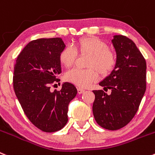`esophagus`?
Segmentation results:
<instances>
[{
	"label": "esophagus",
	"mask_w": 155,
	"mask_h": 155,
	"mask_svg": "<svg viewBox=\"0 0 155 155\" xmlns=\"http://www.w3.org/2000/svg\"><path fill=\"white\" fill-rule=\"evenodd\" d=\"M77 91H78V93H79V94H82V92H85L84 89H82V88H78Z\"/></svg>",
	"instance_id": "1"
}]
</instances>
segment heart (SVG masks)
<instances>
[{
  "label": "heart",
  "mask_w": 155,
  "mask_h": 155,
  "mask_svg": "<svg viewBox=\"0 0 155 155\" xmlns=\"http://www.w3.org/2000/svg\"><path fill=\"white\" fill-rule=\"evenodd\" d=\"M78 54L89 55L86 63V67L89 69H71L66 73L65 79L79 87H89L99 79V73L102 76H107L116 66V53L108 48L105 42L96 37L79 39L75 48L71 46L65 47L60 53L59 60L63 66L70 67L74 64Z\"/></svg>",
  "instance_id": "heart-1"
}]
</instances>
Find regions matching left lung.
Wrapping results in <instances>:
<instances>
[{
  "mask_svg": "<svg viewBox=\"0 0 155 155\" xmlns=\"http://www.w3.org/2000/svg\"><path fill=\"white\" fill-rule=\"evenodd\" d=\"M117 63L111 74L99 83L102 90H93L92 112L102 128L118 130L128 125L135 115L146 90V61L136 45L125 36L112 40Z\"/></svg>",
  "mask_w": 155,
  "mask_h": 155,
  "instance_id": "1",
  "label": "left lung"
}]
</instances>
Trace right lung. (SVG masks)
<instances>
[{
	"mask_svg": "<svg viewBox=\"0 0 155 155\" xmlns=\"http://www.w3.org/2000/svg\"><path fill=\"white\" fill-rule=\"evenodd\" d=\"M65 47L59 37L32 40L14 65L16 96L28 119L45 132H55L66 125L68 106L77 94L76 88L69 82H64L60 91H50V86L59 82V55Z\"/></svg>",
	"mask_w": 155,
	"mask_h": 155,
	"instance_id": "obj_1",
	"label": "right lung"
}]
</instances>
